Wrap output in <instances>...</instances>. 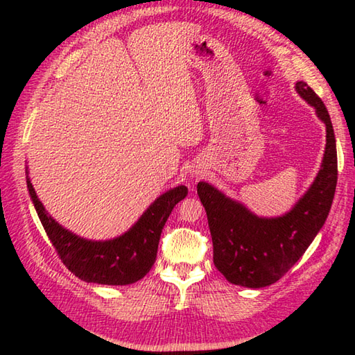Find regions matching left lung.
Returning <instances> with one entry per match:
<instances>
[{
	"label": "left lung",
	"mask_w": 355,
	"mask_h": 355,
	"mask_svg": "<svg viewBox=\"0 0 355 355\" xmlns=\"http://www.w3.org/2000/svg\"><path fill=\"white\" fill-rule=\"evenodd\" d=\"M296 92L325 123L327 146L318 177L288 214L259 218L209 183L197 186L212 235L214 263L230 284L262 288L279 281L313 243L333 205L337 184L333 123L325 103L306 82L299 80Z\"/></svg>",
	"instance_id": "1"
}]
</instances>
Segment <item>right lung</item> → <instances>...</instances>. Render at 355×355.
<instances>
[{
    "mask_svg": "<svg viewBox=\"0 0 355 355\" xmlns=\"http://www.w3.org/2000/svg\"><path fill=\"white\" fill-rule=\"evenodd\" d=\"M27 187L42 227L64 266L82 281L102 285L134 284L148 273L157 258L164 223L177 202L187 195L186 186L173 187L160 195L122 236L89 241L74 235L53 220L37 198L28 177Z\"/></svg>",
    "mask_w": 355,
    "mask_h": 355,
    "instance_id": "1",
    "label": "right lung"
}]
</instances>
